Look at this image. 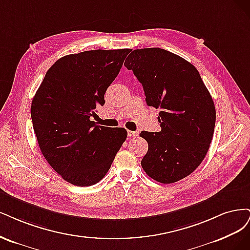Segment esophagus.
<instances>
[{
    "label": "esophagus",
    "mask_w": 250,
    "mask_h": 250,
    "mask_svg": "<svg viewBox=\"0 0 250 250\" xmlns=\"http://www.w3.org/2000/svg\"><path fill=\"white\" fill-rule=\"evenodd\" d=\"M127 135H128V137H131V138H136V137L139 135V133L137 131H128Z\"/></svg>",
    "instance_id": "34e87169"
}]
</instances>
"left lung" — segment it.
<instances>
[{"instance_id":"8db88e82","label":"left lung","mask_w":250,"mask_h":250,"mask_svg":"<svg viewBox=\"0 0 250 250\" xmlns=\"http://www.w3.org/2000/svg\"><path fill=\"white\" fill-rule=\"evenodd\" d=\"M125 66L142 84L148 106L161 109V131L140 134L148 143L142 168L162 184L186 178L205 159L216 120L214 102L198 70L159 47L134 50Z\"/></svg>"}]
</instances>
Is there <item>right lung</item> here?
I'll return each mask as SVG.
<instances>
[{
    "instance_id": "obj_1",
    "label": "right lung",
    "mask_w": 250,
    "mask_h": 250,
    "mask_svg": "<svg viewBox=\"0 0 250 250\" xmlns=\"http://www.w3.org/2000/svg\"><path fill=\"white\" fill-rule=\"evenodd\" d=\"M130 49L64 56L46 71L31 104L38 146L54 170L79 187L99 183L126 139L124 127L96 125L95 109Z\"/></svg>"
}]
</instances>
